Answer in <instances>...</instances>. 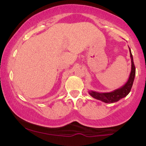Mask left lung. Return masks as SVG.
<instances>
[{
    "mask_svg": "<svg viewBox=\"0 0 146 146\" xmlns=\"http://www.w3.org/2000/svg\"><path fill=\"white\" fill-rule=\"evenodd\" d=\"M129 51H130V59H131V72H130V76H129L127 82L120 88L114 90L111 92H108V93H99V92L93 91V90H90L88 91V93L90 96L96 100L105 102V103L112 104L118 102L119 100L125 98L128 95L132 88L135 77V66L133 62L131 50L130 48H129Z\"/></svg>",
    "mask_w": 146,
    "mask_h": 146,
    "instance_id": "obj_1",
    "label": "left lung"
}]
</instances>
